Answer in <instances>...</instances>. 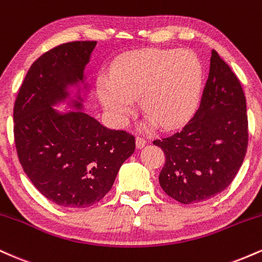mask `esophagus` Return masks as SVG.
I'll use <instances>...</instances> for the list:
<instances>
[{
  "mask_svg": "<svg viewBox=\"0 0 262 262\" xmlns=\"http://www.w3.org/2000/svg\"><path fill=\"white\" fill-rule=\"evenodd\" d=\"M145 144H146V140L144 139V138H141V137L135 138V145H137L138 149H141L144 145H145Z\"/></svg>",
  "mask_w": 262,
  "mask_h": 262,
  "instance_id": "obj_1",
  "label": "esophagus"
}]
</instances>
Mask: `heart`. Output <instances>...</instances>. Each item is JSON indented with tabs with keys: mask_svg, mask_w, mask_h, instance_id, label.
Returning <instances> with one entry per match:
<instances>
[{
	"mask_svg": "<svg viewBox=\"0 0 262 262\" xmlns=\"http://www.w3.org/2000/svg\"><path fill=\"white\" fill-rule=\"evenodd\" d=\"M200 59L186 50H140L117 60L110 74L97 77L98 97L108 116L124 124L137 98L149 123L171 128L185 123L196 111L202 89Z\"/></svg>",
	"mask_w": 262,
	"mask_h": 262,
	"instance_id": "obj_1",
	"label": "heart"
}]
</instances>
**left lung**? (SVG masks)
Instances as JSON below:
<instances>
[{"mask_svg":"<svg viewBox=\"0 0 262 262\" xmlns=\"http://www.w3.org/2000/svg\"><path fill=\"white\" fill-rule=\"evenodd\" d=\"M248 113L236 75L215 50L200 108L185 127L152 143L165 165L159 182L182 204L207 201L230 185L248 149Z\"/></svg>","mask_w":262,"mask_h":262,"instance_id":"1","label":"left lung"}]
</instances>
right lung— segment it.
Here are the masks:
<instances>
[{"label":"right lung","mask_w":262,"mask_h":262,"mask_svg":"<svg viewBox=\"0 0 262 262\" xmlns=\"http://www.w3.org/2000/svg\"><path fill=\"white\" fill-rule=\"evenodd\" d=\"M96 44L70 41L39 56L14 102L13 133L20 165L44 197L68 208L100 202L135 150L133 134L107 129L83 112L59 114L52 108L66 96L68 83L83 79Z\"/></svg>","instance_id":"right-lung-1"}]
</instances>
